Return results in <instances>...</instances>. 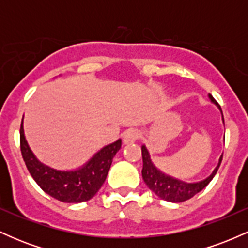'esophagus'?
I'll return each mask as SVG.
<instances>
[{
    "mask_svg": "<svg viewBox=\"0 0 248 248\" xmlns=\"http://www.w3.org/2000/svg\"><path fill=\"white\" fill-rule=\"evenodd\" d=\"M140 138V132L135 128H132V129H128L126 133L124 134V142L126 144L128 143H133L135 142L138 139Z\"/></svg>",
    "mask_w": 248,
    "mask_h": 248,
    "instance_id": "obj_1",
    "label": "esophagus"
}]
</instances>
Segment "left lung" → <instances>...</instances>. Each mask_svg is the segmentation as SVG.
Returning a JSON list of instances; mask_svg holds the SVG:
<instances>
[{
	"label": "left lung",
	"mask_w": 248,
	"mask_h": 248,
	"mask_svg": "<svg viewBox=\"0 0 248 248\" xmlns=\"http://www.w3.org/2000/svg\"><path fill=\"white\" fill-rule=\"evenodd\" d=\"M209 98L211 102L215 105H217V101L213 99L211 94H209ZM220 109V106H218ZM221 112V109H220ZM223 115V113H221ZM223 122H224V116H223ZM142 160H143V168H142V178H143L144 183L147 184V186L149 187L152 191L155 193L156 196H158L161 199L167 202H171V203H181V202L187 201V199L192 198L193 196L197 195L198 192H201L202 190L210 182L212 181V178L215 177V175L217 173V170L220 166L221 160H223V155L220 156L218 162V166L215 168L211 175L209 177L203 179L201 182H196V183H187V182L181 181L172 176L167 175V173L162 172L160 169L155 167V164L153 163L152 158H150L149 152L146 148V146H142Z\"/></svg>",
	"instance_id": "obj_1"
}]
</instances>
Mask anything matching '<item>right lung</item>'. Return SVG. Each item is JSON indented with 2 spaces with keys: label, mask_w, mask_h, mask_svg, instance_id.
Masks as SVG:
<instances>
[{
  "label": "right lung",
  "mask_w": 248,
  "mask_h": 248,
  "mask_svg": "<svg viewBox=\"0 0 248 248\" xmlns=\"http://www.w3.org/2000/svg\"><path fill=\"white\" fill-rule=\"evenodd\" d=\"M21 152L30 175L41 189L64 203H81L94 197L104 184L113 157L121 148V139L101 148L77 170H57L37 160L24 136L23 121L19 130Z\"/></svg>",
  "instance_id": "1"
}]
</instances>
